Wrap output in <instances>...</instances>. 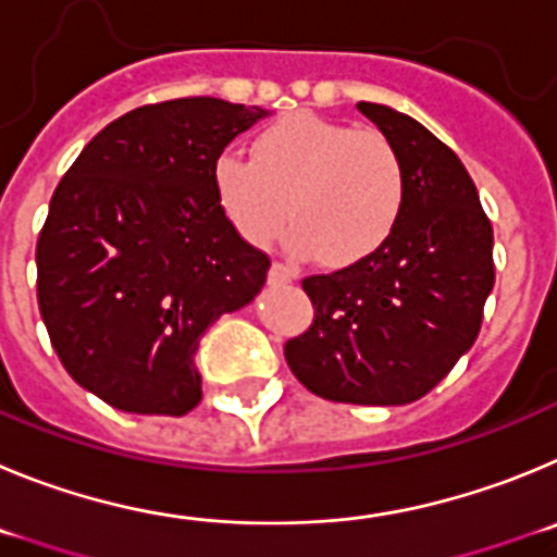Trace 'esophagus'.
Wrapping results in <instances>:
<instances>
[{
    "instance_id": "obj_1",
    "label": "esophagus",
    "mask_w": 557,
    "mask_h": 557,
    "mask_svg": "<svg viewBox=\"0 0 557 557\" xmlns=\"http://www.w3.org/2000/svg\"><path fill=\"white\" fill-rule=\"evenodd\" d=\"M294 280H297V272L283 267V263H272V269H269V285H288Z\"/></svg>"
}]
</instances>
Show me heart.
<instances>
[{
	"mask_svg": "<svg viewBox=\"0 0 557 557\" xmlns=\"http://www.w3.org/2000/svg\"><path fill=\"white\" fill-rule=\"evenodd\" d=\"M213 194L235 233L263 247L294 224L285 247L347 269L397 233L408 199L397 147L352 124L297 113L260 129L252 160L222 152L210 166Z\"/></svg>",
	"mask_w": 557,
	"mask_h": 557,
	"instance_id": "heart-1",
	"label": "heart"
}]
</instances>
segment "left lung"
<instances>
[{
    "label": "left lung",
    "instance_id": "8db88e82",
    "mask_svg": "<svg viewBox=\"0 0 557 557\" xmlns=\"http://www.w3.org/2000/svg\"><path fill=\"white\" fill-rule=\"evenodd\" d=\"M358 110L403 158V219L372 258L302 280L313 324L285 344V360L315 397L408 405L478 338L494 288V230L447 144L388 104Z\"/></svg>",
    "mask_w": 557,
    "mask_h": 557
}]
</instances>
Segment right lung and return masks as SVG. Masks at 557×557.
Instances as JSON below:
<instances>
[{"instance_id":"right-lung-1","label":"right lung","mask_w":557,"mask_h":557,"mask_svg":"<svg viewBox=\"0 0 557 557\" xmlns=\"http://www.w3.org/2000/svg\"><path fill=\"white\" fill-rule=\"evenodd\" d=\"M267 116L213 97L144 104L94 135L54 188L35 247L38 308L60 363L113 408H197L199 338L267 283L272 263L210 183L224 147Z\"/></svg>"}]
</instances>
